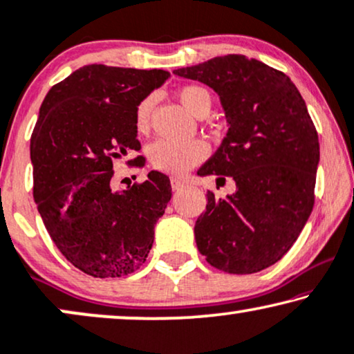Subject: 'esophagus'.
<instances>
[{
	"label": "esophagus",
	"instance_id": "34e87169",
	"mask_svg": "<svg viewBox=\"0 0 354 354\" xmlns=\"http://www.w3.org/2000/svg\"><path fill=\"white\" fill-rule=\"evenodd\" d=\"M186 186V181L180 180V178H171V189L173 191H180Z\"/></svg>",
	"mask_w": 354,
	"mask_h": 354
}]
</instances>
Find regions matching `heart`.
Returning <instances> with one entry per match:
<instances>
[{"mask_svg": "<svg viewBox=\"0 0 354 354\" xmlns=\"http://www.w3.org/2000/svg\"><path fill=\"white\" fill-rule=\"evenodd\" d=\"M178 100L187 111L197 116L204 108H210V95L205 88L199 86H186L178 91ZM153 98H144L136 110V129L138 133L144 134L149 131L150 126V113H152ZM207 155L209 147L202 140H192V142L178 144L171 140L160 139L150 147V160L153 167L162 169V171L183 174L187 169L201 163Z\"/></svg>", "mask_w": 354, "mask_h": 354, "instance_id": "obj_1", "label": "heart"}]
</instances>
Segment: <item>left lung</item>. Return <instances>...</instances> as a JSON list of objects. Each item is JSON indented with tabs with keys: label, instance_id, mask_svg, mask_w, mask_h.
<instances>
[{
	"label": "left lung",
	"instance_id": "obj_1",
	"mask_svg": "<svg viewBox=\"0 0 354 354\" xmlns=\"http://www.w3.org/2000/svg\"><path fill=\"white\" fill-rule=\"evenodd\" d=\"M218 93L228 133L199 171L232 176L236 191L196 221L197 249L228 273H256L279 262L303 232L314 205L319 138L288 75L244 55L216 56L174 69Z\"/></svg>",
	"mask_w": 354,
	"mask_h": 354
}]
</instances>
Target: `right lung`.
Returning <instances> with one entry per match:
<instances>
[{
    "instance_id": "add662e5",
    "label": "right lung",
    "mask_w": 354,
    "mask_h": 354,
    "mask_svg": "<svg viewBox=\"0 0 354 354\" xmlns=\"http://www.w3.org/2000/svg\"><path fill=\"white\" fill-rule=\"evenodd\" d=\"M168 77L163 69L88 64L41 103L30 138L34 199L56 248L87 275H129L152 249L169 178L150 171L147 181L113 191V160L140 150L136 110Z\"/></svg>"
}]
</instances>
